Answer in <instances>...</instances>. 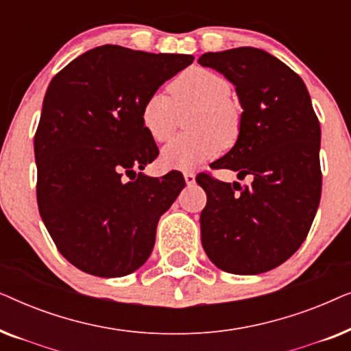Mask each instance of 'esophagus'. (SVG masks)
I'll return each mask as SVG.
<instances>
[{
	"label": "esophagus",
	"mask_w": 351,
	"mask_h": 351,
	"mask_svg": "<svg viewBox=\"0 0 351 351\" xmlns=\"http://www.w3.org/2000/svg\"><path fill=\"white\" fill-rule=\"evenodd\" d=\"M184 179L186 182V185H193L196 182V176L193 172H184Z\"/></svg>",
	"instance_id": "esophagus-1"
}]
</instances>
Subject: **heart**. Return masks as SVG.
I'll list each match as a JSON object with an SVG mask.
<instances>
[{
  "label": "heart",
  "instance_id": "1",
  "mask_svg": "<svg viewBox=\"0 0 351 351\" xmlns=\"http://www.w3.org/2000/svg\"><path fill=\"white\" fill-rule=\"evenodd\" d=\"M169 95H148L141 110L143 128L153 141L166 142L179 126L180 114L189 117L190 134H182L162 148L166 167L190 171L219 155L225 145L237 141L241 128V112L230 99L232 86L222 75L209 69L184 71L167 86Z\"/></svg>",
  "mask_w": 351,
  "mask_h": 351
}]
</instances>
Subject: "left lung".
Wrapping results in <instances>:
<instances>
[{
    "mask_svg": "<svg viewBox=\"0 0 351 351\" xmlns=\"http://www.w3.org/2000/svg\"><path fill=\"white\" fill-rule=\"evenodd\" d=\"M198 62L233 83L243 108L237 142L210 166L252 176L249 185L196 177L208 195L201 243L220 270L265 273L302 246L318 210L319 121L300 76L265 51L234 47Z\"/></svg>",
    "mask_w": 351,
    "mask_h": 351,
    "instance_id": "left-lung-1",
    "label": "left lung"
}]
</instances>
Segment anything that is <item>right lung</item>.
I'll use <instances>...</instances> for the list:
<instances>
[{
  "mask_svg": "<svg viewBox=\"0 0 351 351\" xmlns=\"http://www.w3.org/2000/svg\"><path fill=\"white\" fill-rule=\"evenodd\" d=\"M193 59L105 45L49 83L35 134L38 208L59 252L81 271L126 276L150 257L158 220L185 180L177 171L161 179L142 172L160 152L141 110Z\"/></svg>",
  "mask_w": 351,
  "mask_h": 351,
  "instance_id": "obj_1",
  "label": "right lung"
}]
</instances>
